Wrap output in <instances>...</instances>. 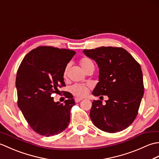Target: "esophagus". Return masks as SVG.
Instances as JSON below:
<instances>
[{"instance_id":"esophagus-1","label":"esophagus","mask_w":159,"mask_h":159,"mask_svg":"<svg viewBox=\"0 0 159 159\" xmlns=\"http://www.w3.org/2000/svg\"><path fill=\"white\" fill-rule=\"evenodd\" d=\"M75 102H80V101H81L83 99L82 98H75Z\"/></svg>"}]
</instances>
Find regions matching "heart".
I'll use <instances>...</instances> for the list:
<instances>
[{"label": "heart", "mask_w": 159, "mask_h": 159, "mask_svg": "<svg viewBox=\"0 0 159 159\" xmlns=\"http://www.w3.org/2000/svg\"><path fill=\"white\" fill-rule=\"evenodd\" d=\"M80 66L81 67L82 70L85 72L89 67L94 65L92 59L88 58V57H83L80 60ZM67 69H68V66L66 67L65 71H64V76L66 75ZM89 91V87L86 85H82V84H76V85H74L71 87V92L75 96L79 98L86 96L88 94Z\"/></svg>", "instance_id": "obj_1"}]
</instances>
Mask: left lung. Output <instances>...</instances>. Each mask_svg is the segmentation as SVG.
<instances>
[{
    "mask_svg": "<svg viewBox=\"0 0 159 159\" xmlns=\"http://www.w3.org/2000/svg\"><path fill=\"white\" fill-rule=\"evenodd\" d=\"M99 67V82L92 94L107 96L102 101L93 100L90 118L95 126L107 133L126 129L135 120L144 93L141 66L129 52L118 47H99L84 50Z\"/></svg>",
    "mask_w": 159,
    "mask_h": 159,
    "instance_id": "1",
    "label": "left lung"
}]
</instances>
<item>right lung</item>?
<instances>
[{
	"label": "right lung",
	"mask_w": 159,
	"mask_h": 159,
	"mask_svg": "<svg viewBox=\"0 0 159 159\" xmlns=\"http://www.w3.org/2000/svg\"><path fill=\"white\" fill-rule=\"evenodd\" d=\"M76 52L52 46L32 50L20 63L16 87L18 106L32 129L40 135L53 136L68 126L70 110L75 101L65 92L64 104L55 102L53 93L66 86L63 74L67 64Z\"/></svg>",
	"instance_id": "add662e5"
}]
</instances>
